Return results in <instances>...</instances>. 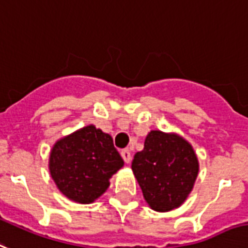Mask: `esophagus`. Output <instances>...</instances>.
Segmentation results:
<instances>
[{"mask_svg": "<svg viewBox=\"0 0 248 248\" xmlns=\"http://www.w3.org/2000/svg\"><path fill=\"white\" fill-rule=\"evenodd\" d=\"M121 155H122V158H124V163H130L131 162V153L130 150H127V149H124V150H122L121 152Z\"/></svg>", "mask_w": 248, "mask_h": 248, "instance_id": "1", "label": "esophagus"}]
</instances>
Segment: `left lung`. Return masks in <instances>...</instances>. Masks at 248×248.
<instances>
[{
  "mask_svg": "<svg viewBox=\"0 0 248 248\" xmlns=\"http://www.w3.org/2000/svg\"><path fill=\"white\" fill-rule=\"evenodd\" d=\"M132 170L153 210L180 208L194 188L199 159L190 142L174 132L152 130L135 154Z\"/></svg>",
  "mask_w": 248,
  "mask_h": 248,
  "instance_id": "8db88e82",
  "label": "left lung"
}]
</instances>
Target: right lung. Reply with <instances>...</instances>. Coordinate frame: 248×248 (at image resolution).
<instances>
[{"label": "right lung", "mask_w": 248, "mask_h": 248, "mask_svg": "<svg viewBox=\"0 0 248 248\" xmlns=\"http://www.w3.org/2000/svg\"><path fill=\"white\" fill-rule=\"evenodd\" d=\"M112 136L94 124L78 128L54 142L48 168L62 194L78 204H92L109 187L124 167Z\"/></svg>", "instance_id": "add662e5"}]
</instances>
